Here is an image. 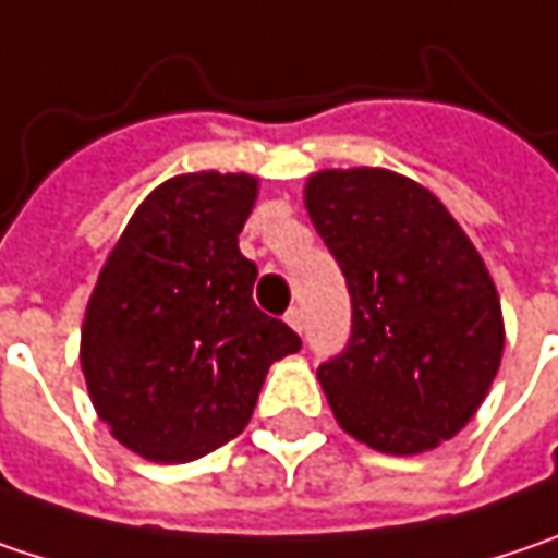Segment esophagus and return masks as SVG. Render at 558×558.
<instances>
[{"label":"esophagus","mask_w":558,"mask_h":558,"mask_svg":"<svg viewBox=\"0 0 558 558\" xmlns=\"http://www.w3.org/2000/svg\"><path fill=\"white\" fill-rule=\"evenodd\" d=\"M287 325H290L296 335H303V328H306V322H303V310H296V306H293V310L287 312Z\"/></svg>","instance_id":"esophagus-1"}]
</instances>
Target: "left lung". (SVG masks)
<instances>
[{
    "label": "left lung",
    "mask_w": 558,
    "mask_h": 558,
    "mask_svg": "<svg viewBox=\"0 0 558 558\" xmlns=\"http://www.w3.org/2000/svg\"><path fill=\"white\" fill-rule=\"evenodd\" d=\"M303 202L353 303L350 344L318 366L335 420L385 454L439 448L471 423L502 363L486 262L442 202L395 170H318Z\"/></svg>",
    "instance_id": "left-lung-1"
}]
</instances>
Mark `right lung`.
<instances>
[{
	"mask_svg": "<svg viewBox=\"0 0 558 558\" xmlns=\"http://www.w3.org/2000/svg\"><path fill=\"white\" fill-rule=\"evenodd\" d=\"M258 180L182 173L135 208L90 290L82 373L90 404L129 451L185 464L246 429L271 363L300 338L252 303L240 252Z\"/></svg>",
	"mask_w": 558,
	"mask_h": 558,
	"instance_id": "right-lung-1",
	"label": "right lung"
}]
</instances>
